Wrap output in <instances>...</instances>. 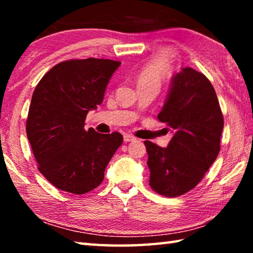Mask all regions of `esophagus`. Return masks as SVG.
Here are the masks:
<instances>
[{
  "mask_svg": "<svg viewBox=\"0 0 253 253\" xmlns=\"http://www.w3.org/2000/svg\"><path fill=\"white\" fill-rule=\"evenodd\" d=\"M132 140H135V137L132 136V135H129V134L124 135V142H125V143L132 142Z\"/></svg>",
  "mask_w": 253,
  "mask_h": 253,
  "instance_id": "34e87169",
  "label": "esophagus"
}]
</instances>
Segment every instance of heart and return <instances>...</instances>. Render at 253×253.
<instances>
[{
	"label": "heart",
	"mask_w": 253,
	"mask_h": 253,
	"mask_svg": "<svg viewBox=\"0 0 253 253\" xmlns=\"http://www.w3.org/2000/svg\"><path fill=\"white\" fill-rule=\"evenodd\" d=\"M169 62L163 54L154 57L138 75V84H155L161 87L163 81L168 77Z\"/></svg>",
	"instance_id": "heart-1"
}]
</instances>
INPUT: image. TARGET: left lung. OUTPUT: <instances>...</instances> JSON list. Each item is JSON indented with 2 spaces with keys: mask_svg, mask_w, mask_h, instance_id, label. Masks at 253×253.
Here are the masks:
<instances>
[{
  "mask_svg": "<svg viewBox=\"0 0 253 253\" xmlns=\"http://www.w3.org/2000/svg\"><path fill=\"white\" fill-rule=\"evenodd\" d=\"M157 118L172 129L173 137L166 148L144 142L149 185L158 194L175 198L198 185L216 160L223 115L207 77L192 68H182L173 76Z\"/></svg>",
  "mask_w": 253,
  "mask_h": 253,
  "instance_id": "obj_1",
  "label": "left lung"
}]
</instances>
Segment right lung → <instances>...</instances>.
<instances>
[{
	"label": "right lung",
	"mask_w": 253,
	"mask_h": 253,
	"mask_svg": "<svg viewBox=\"0 0 253 253\" xmlns=\"http://www.w3.org/2000/svg\"><path fill=\"white\" fill-rule=\"evenodd\" d=\"M119 66L109 59L68 60L46 72L34 89L27 136L41 174L59 190L80 195L100 185L123 143L117 131L105 135L84 128Z\"/></svg>",
	"instance_id": "obj_1"
}]
</instances>
